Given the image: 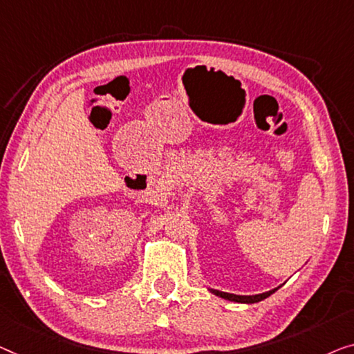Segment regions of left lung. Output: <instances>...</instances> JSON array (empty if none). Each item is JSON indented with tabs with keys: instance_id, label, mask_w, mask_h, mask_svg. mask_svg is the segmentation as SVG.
<instances>
[{
	"instance_id": "1",
	"label": "left lung",
	"mask_w": 354,
	"mask_h": 354,
	"mask_svg": "<svg viewBox=\"0 0 354 354\" xmlns=\"http://www.w3.org/2000/svg\"><path fill=\"white\" fill-rule=\"evenodd\" d=\"M278 288H281V286H278ZM278 288L270 289V291L262 292V294H254V295L230 294V292H224V291H219V289H211V288H208V291H209L211 294L218 295V297H221V299L230 300V302H236V304H256V302H261V300H263V299H267L268 295L273 294L275 291H278Z\"/></svg>"
}]
</instances>
